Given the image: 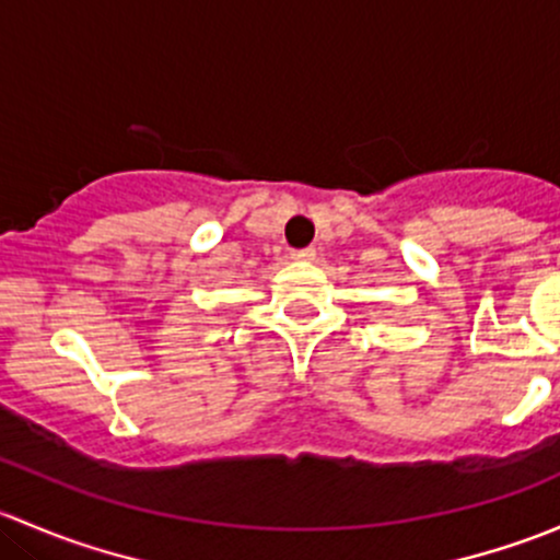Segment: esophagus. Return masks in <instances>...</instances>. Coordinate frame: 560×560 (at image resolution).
Masks as SVG:
<instances>
[{
	"instance_id": "34e87169",
	"label": "esophagus",
	"mask_w": 560,
	"mask_h": 560,
	"mask_svg": "<svg viewBox=\"0 0 560 560\" xmlns=\"http://www.w3.org/2000/svg\"><path fill=\"white\" fill-rule=\"evenodd\" d=\"M292 257H295V259H314L316 257V248L314 246L295 248V252H292Z\"/></svg>"
}]
</instances>
